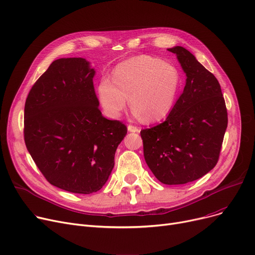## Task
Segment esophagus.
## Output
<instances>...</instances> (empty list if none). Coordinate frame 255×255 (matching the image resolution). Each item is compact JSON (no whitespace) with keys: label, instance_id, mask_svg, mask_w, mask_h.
I'll return each instance as SVG.
<instances>
[{"label":"esophagus","instance_id":"esophagus-1","mask_svg":"<svg viewBox=\"0 0 255 255\" xmlns=\"http://www.w3.org/2000/svg\"><path fill=\"white\" fill-rule=\"evenodd\" d=\"M128 131L129 132H139L140 131V129L138 128V127H136V126H133V125H128Z\"/></svg>","mask_w":255,"mask_h":255}]
</instances>
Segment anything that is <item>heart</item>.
Instances as JSON below:
<instances>
[{
	"label": "heart",
	"instance_id": "heart-1",
	"mask_svg": "<svg viewBox=\"0 0 255 255\" xmlns=\"http://www.w3.org/2000/svg\"><path fill=\"white\" fill-rule=\"evenodd\" d=\"M180 84V72L172 64L150 56H137L120 63L112 79L102 77L97 96L107 117L119 118L129 96L133 114L154 122L171 111Z\"/></svg>",
	"mask_w": 255,
	"mask_h": 255
}]
</instances>
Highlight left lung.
<instances>
[{
	"label": "left lung",
	"instance_id": "1",
	"mask_svg": "<svg viewBox=\"0 0 255 255\" xmlns=\"http://www.w3.org/2000/svg\"><path fill=\"white\" fill-rule=\"evenodd\" d=\"M173 52L186 73L182 95L163 123L140 131L143 156L163 184L180 185L205 176L218 162L227 111L217 78L182 46Z\"/></svg>",
	"mask_w": 255,
	"mask_h": 255
}]
</instances>
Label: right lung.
<instances>
[{"instance_id": "right-lung-1", "label": "right lung", "mask_w": 255, "mask_h": 255, "mask_svg": "<svg viewBox=\"0 0 255 255\" xmlns=\"http://www.w3.org/2000/svg\"><path fill=\"white\" fill-rule=\"evenodd\" d=\"M94 75L84 58L53 61L24 104V142L37 167L51 185L79 194L102 188L127 134L102 116Z\"/></svg>"}]
</instances>
